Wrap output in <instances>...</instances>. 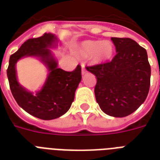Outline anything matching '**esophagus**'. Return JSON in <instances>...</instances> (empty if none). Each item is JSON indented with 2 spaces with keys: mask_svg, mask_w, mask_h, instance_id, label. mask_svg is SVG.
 <instances>
[{
  "mask_svg": "<svg viewBox=\"0 0 160 160\" xmlns=\"http://www.w3.org/2000/svg\"><path fill=\"white\" fill-rule=\"evenodd\" d=\"M81 73H82V75H85V73H86V69H85L84 65H81Z\"/></svg>",
  "mask_w": 160,
  "mask_h": 160,
  "instance_id": "obj_1",
  "label": "esophagus"
}]
</instances>
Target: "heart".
<instances>
[{
    "mask_svg": "<svg viewBox=\"0 0 160 160\" xmlns=\"http://www.w3.org/2000/svg\"><path fill=\"white\" fill-rule=\"evenodd\" d=\"M80 52L85 57H92L96 61H104L111 58L114 46L109 41H85L81 44Z\"/></svg>",
    "mask_w": 160,
    "mask_h": 160,
    "instance_id": "1",
    "label": "heart"
}]
</instances>
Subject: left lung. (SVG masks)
<instances>
[{"label":"left lung","mask_w":160,"mask_h":160,"mask_svg":"<svg viewBox=\"0 0 160 160\" xmlns=\"http://www.w3.org/2000/svg\"><path fill=\"white\" fill-rule=\"evenodd\" d=\"M116 55L111 61L86 66L96 76V101L103 112L124 117L144 102L149 90L151 69L147 51L130 38L112 37Z\"/></svg>","instance_id":"1"}]
</instances>
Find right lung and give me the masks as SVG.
I'll use <instances>...</instances> for the list:
<instances>
[{
  "mask_svg": "<svg viewBox=\"0 0 160 160\" xmlns=\"http://www.w3.org/2000/svg\"><path fill=\"white\" fill-rule=\"evenodd\" d=\"M57 41L56 36L51 33L29 39L11 55L7 69L10 88L17 104L30 114L45 120L59 118L69 110L81 80L79 65L70 72L58 68L57 61L49 49L56 46ZM24 56L38 57L48 69L49 75L43 87L35 95L22 88L16 78L15 64Z\"/></svg>",
  "mask_w": 160,
  "mask_h": 160,
  "instance_id": "right-lung-1",
  "label": "right lung"
}]
</instances>
